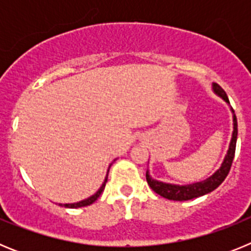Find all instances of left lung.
Masks as SVG:
<instances>
[{
	"mask_svg": "<svg viewBox=\"0 0 251 251\" xmlns=\"http://www.w3.org/2000/svg\"><path fill=\"white\" fill-rule=\"evenodd\" d=\"M212 90L215 92V94L223 98L226 103L230 104L227 95H226V93L224 92V89L219 84H212ZM231 112L234 113V110L231 109ZM232 123H234V130H232V137L229 150H227V153H226L225 158H224V162L221 163V167L212 176L203 179V181H200V182L191 183V185H174V183L161 182V181L152 178L150 172L147 171L146 172V178H147L150 187L156 194H158L159 196L165 197L167 200L174 201H187L195 199V197L203 196V195L208 194V192L214 191L215 188H217L223 183V181L226 178L227 174H229L230 167L232 165V159H234L235 156V147H236V139H238V121H236L235 114L232 115Z\"/></svg>",
	"mask_w": 251,
	"mask_h": 251,
	"instance_id": "left-lung-1",
	"label": "left lung"
}]
</instances>
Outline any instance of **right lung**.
I'll return each mask as SVG.
<instances>
[{
    "label": "right lung",
    "instance_id": "add662e5",
    "mask_svg": "<svg viewBox=\"0 0 251 251\" xmlns=\"http://www.w3.org/2000/svg\"><path fill=\"white\" fill-rule=\"evenodd\" d=\"M108 171H109V170H108ZM106 179H108V175H106L105 179H104L103 185L100 186V188H99L98 191L95 192V194L93 195V196L88 197V199H85V200H83V201H79V202H75V203H59V205H60V206H64V207H69V208H77V207H83V206L92 205V203L94 202V201L97 200V199H98L99 196H100L101 192H103L104 187H105Z\"/></svg>",
    "mask_w": 251,
    "mask_h": 251
}]
</instances>
